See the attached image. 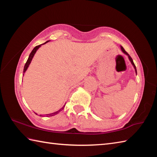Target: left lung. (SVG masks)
<instances>
[{"label": "left lung", "instance_id": "obj_1", "mask_svg": "<svg viewBox=\"0 0 157 157\" xmlns=\"http://www.w3.org/2000/svg\"><path fill=\"white\" fill-rule=\"evenodd\" d=\"M121 51H123V53H125V54L126 55H128V58H129V61H130V62H131V63L132 64V65L134 66V69H135V71H136V74H137V70H136V66H135V65H134V61H133V60H132V57L131 56H130L129 55V54L128 52H127L125 51V49L123 48V46H121Z\"/></svg>", "mask_w": 157, "mask_h": 157}]
</instances>
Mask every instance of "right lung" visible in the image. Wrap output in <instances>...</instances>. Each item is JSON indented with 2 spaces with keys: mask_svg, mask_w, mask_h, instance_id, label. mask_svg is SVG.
<instances>
[{
  "mask_svg": "<svg viewBox=\"0 0 157 157\" xmlns=\"http://www.w3.org/2000/svg\"><path fill=\"white\" fill-rule=\"evenodd\" d=\"M48 42H49V40L46 41V42H44V44H46V43H47ZM41 45H42V44L38 45V46H36V47L32 50V51L31 52V53H30V54H29V57H28V61H27V62H26L25 65V66H24V69H23V73H25V72L26 71V70L28 69V67H29V64H30V63H31V61H32V60L33 57H34L35 53L36 52V51H38V49L40 47ZM64 106H63V107H62L61 109H59V111H56V112H55V113H51V114H47V115H47L48 117H51V116H54V115H56V114H58V113H59L60 111H62V110L63 109V108H64ZM36 115H37V114H36ZM39 116L41 117L42 115H39Z\"/></svg>",
  "mask_w": 157,
  "mask_h": 157,
  "instance_id": "1",
  "label": "right lung"
}]
</instances>
